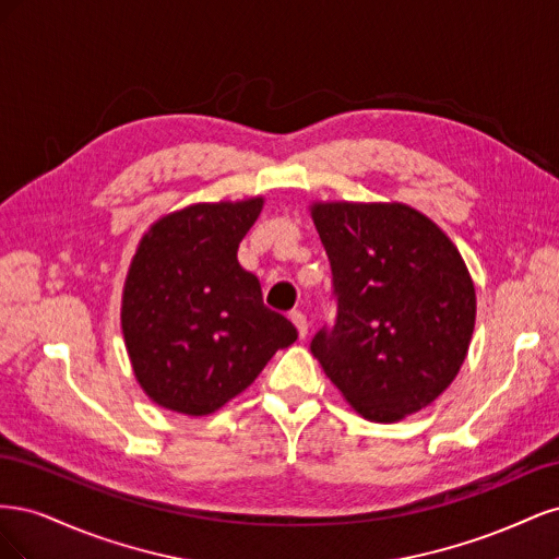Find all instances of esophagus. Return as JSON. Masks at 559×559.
Segmentation results:
<instances>
[{
	"mask_svg": "<svg viewBox=\"0 0 559 559\" xmlns=\"http://www.w3.org/2000/svg\"><path fill=\"white\" fill-rule=\"evenodd\" d=\"M292 321H294V326H296L298 335H300V337H306V335H308V329H310V324H308V317L302 314V312H292Z\"/></svg>",
	"mask_w": 559,
	"mask_h": 559,
	"instance_id": "esophagus-1",
	"label": "esophagus"
}]
</instances>
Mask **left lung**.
Instances as JSON below:
<instances>
[{
    "mask_svg": "<svg viewBox=\"0 0 559 559\" xmlns=\"http://www.w3.org/2000/svg\"><path fill=\"white\" fill-rule=\"evenodd\" d=\"M310 212L337 306L310 343L317 361L370 421L427 408L460 373L476 324L462 253L401 202H314Z\"/></svg>",
    "mask_w": 559,
    "mask_h": 559,
    "instance_id": "left-lung-1",
    "label": "left lung"
}]
</instances>
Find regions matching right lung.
I'll use <instances>...</instances> for the list:
<instances>
[{
  "label": "right lung",
  "instance_id": "right-lung-1",
  "mask_svg": "<svg viewBox=\"0 0 559 559\" xmlns=\"http://www.w3.org/2000/svg\"><path fill=\"white\" fill-rule=\"evenodd\" d=\"M261 210L263 198L198 202L158 218L132 257L121 308L128 357L146 396L167 411H218L298 337L238 263Z\"/></svg>",
  "mask_w": 559,
  "mask_h": 559
}]
</instances>
